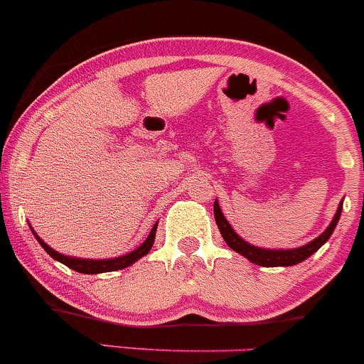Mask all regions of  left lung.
Returning <instances> with one entry per match:
<instances>
[{
    "label": "left lung",
    "instance_id": "8db88e82",
    "mask_svg": "<svg viewBox=\"0 0 364 364\" xmlns=\"http://www.w3.org/2000/svg\"><path fill=\"white\" fill-rule=\"evenodd\" d=\"M341 208H343V200L338 204V210L336 213H334L333 220H331L329 228H327L322 235L316 236L315 240H311V242L306 243V245L302 247H295V249H263V247H256L252 245V243L245 242V240L231 228V224L225 220L217 199H215L213 204V213L222 238L225 240V243H228L235 252L242 254V256L247 257L250 263H256L259 264V267H291V264H297L301 263V261L308 259L311 254H315L316 250L331 238V235H333L334 228H336L338 220H340L341 217Z\"/></svg>",
    "mask_w": 364,
    "mask_h": 364
}]
</instances>
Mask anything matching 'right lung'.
<instances>
[{"instance_id":"obj_1","label":"right lung","mask_w":364,"mask_h":364,"mask_svg":"<svg viewBox=\"0 0 364 364\" xmlns=\"http://www.w3.org/2000/svg\"><path fill=\"white\" fill-rule=\"evenodd\" d=\"M156 228H158V222L153 225L149 236L144 240L142 245L136 247V249L132 250V252L124 254V256L108 257V259H87V257H74V256H65V254L56 252V250L51 249V247H49L48 243H46L44 240H42L41 236L33 231V228L30 225L31 232H33V236L37 238V242L41 243L42 249H44L46 252L53 257V259L60 261V263H63L65 267L73 268V270L80 272V274H103V272L122 270V268H126V267H132L135 261H139L140 257H144L151 250V247H153V243H154V236H156Z\"/></svg>"}]
</instances>
